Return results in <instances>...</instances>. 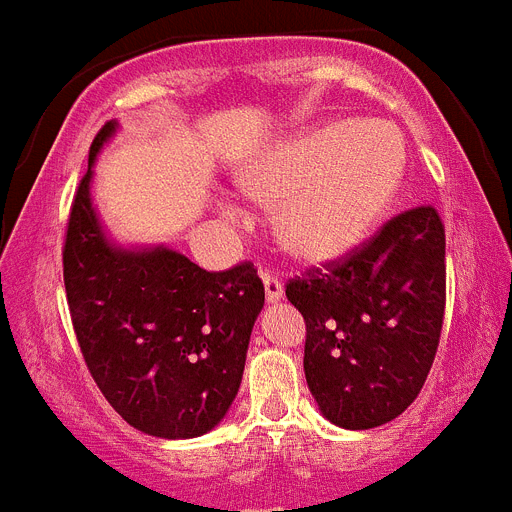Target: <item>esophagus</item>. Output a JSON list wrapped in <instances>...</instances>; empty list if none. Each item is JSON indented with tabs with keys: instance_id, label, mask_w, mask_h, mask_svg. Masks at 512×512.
I'll use <instances>...</instances> for the list:
<instances>
[{
	"instance_id": "1",
	"label": "esophagus",
	"mask_w": 512,
	"mask_h": 512,
	"mask_svg": "<svg viewBox=\"0 0 512 512\" xmlns=\"http://www.w3.org/2000/svg\"><path fill=\"white\" fill-rule=\"evenodd\" d=\"M261 279H264V289H266V300L269 302H277L282 300L284 295V287H282V279L269 269H261Z\"/></svg>"
}]
</instances>
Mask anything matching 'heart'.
<instances>
[{"label": "heart", "instance_id": "b5f03b06", "mask_svg": "<svg viewBox=\"0 0 512 512\" xmlns=\"http://www.w3.org/2000/svg\"><path fill=\"white\" fill-rule=\"evenodd\" d=\"M405 164V140L392 125L336 120L274 148L243 176V187L261 205H282L277 235L284 251L320 264L377 228Z\"/></svg>", "mask_w": 512, "mask_h": 512}]
</instances>
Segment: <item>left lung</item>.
Listing matches in <instances>:
<instances>
[{"label":"left lung","instance_id":"obj_1","mask_svg":"<svg viewBox=\"0 0 512 512\" xmlns=\"http://www.w3.org/2000/svg\"><path fill=\"white\" fill-rule=\"evenodd\" d=\"M284 292L305 318V377L325 418L351 431L390 423L420 395L441 341V215L433 205L400 212Z\"/></svg>","mask_w":512,"mask_h":512}]
</instances>
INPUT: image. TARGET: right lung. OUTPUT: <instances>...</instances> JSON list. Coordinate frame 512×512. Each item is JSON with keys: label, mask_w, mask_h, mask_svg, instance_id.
I'll list each match as a JSON object with an SVG mask.
<instances>
[{"label": "right lung", "mask_w": 512, "mask_h": 512, "mask_svg": "<svg viewBox=\"0 0 512 512\" xmlns=\"http://www.w3.org/2000/svg\"><path fill=\"white\" fill-rule=\"evenodd\" d=\"M104 122L89 164L112 135ZM81 176L63 238V284L89 374L133 428L194 438L215 428L238 395L248 338L264 307L251 261L205 271L169 251L107 243Z\"/></svg>", "instance_id": "add662e5"}]
</instances>
